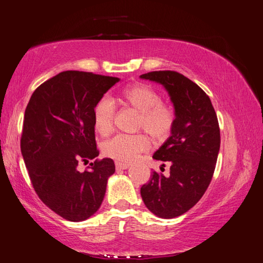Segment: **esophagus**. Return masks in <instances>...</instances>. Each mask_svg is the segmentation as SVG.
<instances>
[{
  "label": "esophagus",
  "instance_id": "1",
  "mask_svg": "<svg viewBox=\"0 0 263 263\" xmlns=\"http://www.w3.org/2000/svg\"><path fill=\"white\" fill-rule=\"evenodd\" d=\"M115 165H116V169H121V170H125V169H127L129 166V164L123 163V162H118V161L115 162Z\"/></svg>",
  "mask_w": 263,
  "mask_h": 263
}]
</instances>
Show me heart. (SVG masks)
<instances>
[{"label": "heart", "mask_w": 263, "mask_h": 263, "mask_svg": "<svg viewBox=\"0 0 263 263\" xmlns=\"http://www.w3.org/2000/svg\"><path fill=\"white\" fill-rule=\"evenodd\" d=\"M125 105L138 112L137 129H144L156 139H164L170 135L174 124L173 109L160 102V95L148 84L133 83L121 91ZM115 115L114 103L108 98H102L93 109L94 128L102 137L113 130ZM150 148L149 139L142 134H119L105 141L102 146L103 154L118 162H133Z\"/></svg>", "instance_id": "1"}]
</instances>
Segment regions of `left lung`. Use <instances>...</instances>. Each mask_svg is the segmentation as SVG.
<instances>
[{
    "label": "left lung",
    "instance_id": "8db88e82",
    "mask_svg": "<svg viewBox=\"0 0 263 263\" xmlns=\"http://www.w3.org/2000/svg\"><path fill=\"white\" fill-rule=\"evenodd\" d=\"M140 79L164 87L176 116L170 137L153 156L170 161V176L154 171L140 194L156 216L174 218L192 209L210 185L220 146L217 116L209 95L176 71H154Z\"/></svg>",
    "mask_w": 263,
    "mask_h": 263
}]
</instances>
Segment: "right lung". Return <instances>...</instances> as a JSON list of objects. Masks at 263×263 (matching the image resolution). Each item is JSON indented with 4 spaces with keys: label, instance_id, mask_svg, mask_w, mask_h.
<instances>
[{
    "label": "right lung",
    "instance_id": "add662e5",
    "mask_svg": "<svg viewBox=\"0 0 263 263\" xmlns=\"http://www.w3.org/2000/svg\"><path fill=\"white\" fill-rule=\"evenodd\" d=\"M119 78L63 71L39 85L25 109L21 150L37 195L54 213L82 221L100 209L107 180L115 172L110 158L78 164L99 156L93 109Z\"/></svg>",
    "mask_w": 263,
    "mask_h": 263
}]
</instances>
